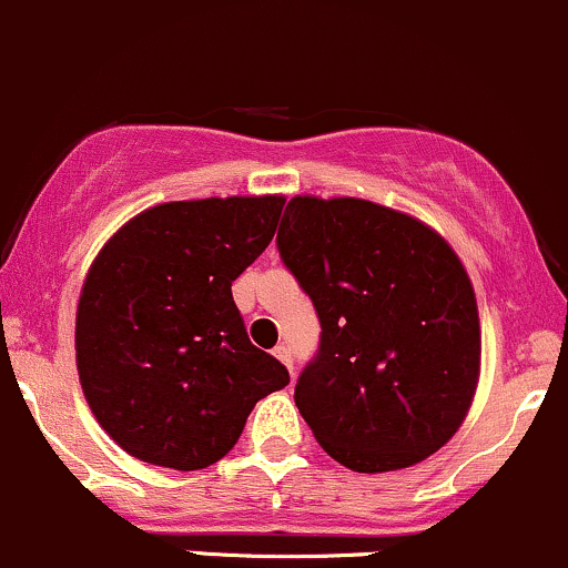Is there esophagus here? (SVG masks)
Instances as JSON below:
<instances>
[{
	"mask_svg": "<svg viewBox=\"0 0 568 568\" xmlns=\"http://www.w3.org/2000/svg\"><path fill=\"white\" fill-rule=\"evenodd\" d=\"M273 355H276V358L282 361L286 369H290V374H295V366H292V349L286 347V344H278V347L273 349Z\"/></svg>",
	"mask_w": 568,
	"mask_h": 568,
	"instance_id": "esophagus-1",
	"label": "esophagus"
}]
</instances>
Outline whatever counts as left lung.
<instances>
[{"instance_id":"1","label":"left lung","mask_w":568,"mask_h":568,"mask_svg":"<svg viewBox=\"0 0 568 568\" xmlns=\"http://www.w3.org/2000/svg\"><path fill=\"white\" fill-rule=\"evenodd\" d=\"M276 243L323 325L295 385L320 446L355 473L402 470L446 446L481 364L476 292L452 245L353 196L290 199Z\"/></svg>"}]
</instances>
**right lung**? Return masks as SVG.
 <instances>
[{"mask_svg":"<svg viewBox=\"0 0 568 568\" xmlns=\"http://www.w3.org/2000/svg\"><path fill=\"white\" fill-rule=\"evenodd\" d=\"M284 196L166 202L116 230L75 312L81 390L131 457L202 470L290 372L254 347L232 282L267 248Z\"/></svg>","mask_w":568,"mask_h":568,"instance_id":"right-lung-1","label":"right lung"}]
</instances>
